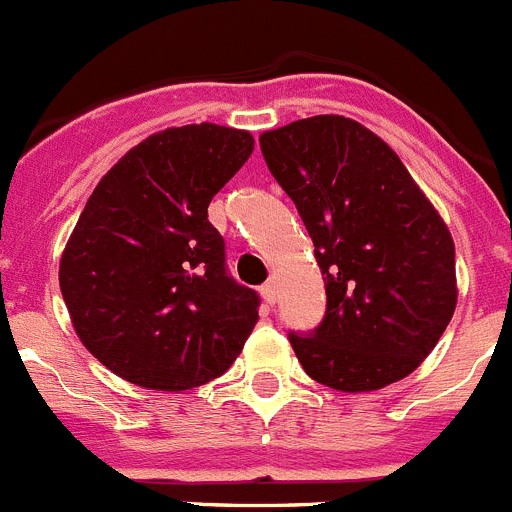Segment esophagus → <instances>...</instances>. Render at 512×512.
Returning <instances> with one entry per match:
<instances>
[{"mask_svg": "<svg viewBox=\"0 0 512 512\" xmlns=\"http://www.w3.org/2000/svg\"><path fill=\"white\" fill-rule=\"evenodd\" d=\"M260 295H262V300H265L267 305L275 303V298H278V290H275V283H265V285H262Z\"/></svg>", "mask_w": 512, "mask_h": 512, "instance_id": "34e87169", "label": "esophagus"}]
</instances>
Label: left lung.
<instances>
[{
  "mask_svg": "<svg viewBox=\"0 0 512 512\" xmlns=\"http://www.w3.org/2000/svg\"><path fill=\"white\" fill-rule=\"evenodd\" d=\"M260 148L326 283L321 326L290 333L305 374L348 394L409 376L457 305L444 219L389 143L351 118H303L262 133Z\"/></svg>",
  "mask_w": 512,
  "mask_h": 512,
  "instance_id": "obj_1",
  "label": "left lung"
}]
</instances>
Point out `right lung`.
Wrapping results in <instances>:
<instances>
[{
	"mask_svg": "<svg viewBox=\"0 0 512 512\" xmlns=\"http://www.w3.org/2000/svg\"><path fill=\"white\" fill-rule=\"evenodd\" d=\"M252 148L250 133L217 123L166 128L90 194L62 252L60 290L83 346L121 379L184 391L240 356L260 298L227 275L207 207Z\"/></svg>",
	"mask_w": 512,
	"mask_h": 512,
	"instance_id": "add662e5",
	"label": "right lung"
}]
</instances>
